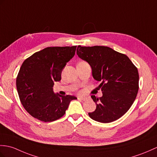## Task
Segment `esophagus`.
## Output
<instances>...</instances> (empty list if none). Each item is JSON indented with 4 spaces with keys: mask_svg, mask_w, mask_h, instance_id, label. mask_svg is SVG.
I'll return each mask as SVG.
<instances>
[{
    "mask_svg": "<svg viewBox=\"0 0 157 157\" xmlns=\"http://www.w3.org/2000/svg\"><path fill=\"white\" fill-rule=\"evenodd\" d=\"M78 100H81V101H85L86 100V98H82V97H78Z\"/></svg>",
    "mask_w": 157,
    "mask_h": 157,
    "instance_id": "1",
    "label": "esophagus"
}]
</instances>
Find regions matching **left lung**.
Returning <instances> with one entry per match:
<instances>
[{
	"mask_svg": "<svg viewBox=\"0 0 157 157\" xmlns=\"http://www.w3.org/2000/svg\"><path fill=\"white\" fill-rule=\"evenodd\" d=\"M77 55L89 63L94 79L100 82L102 92L100 98L92 96L96 104L90 117L101 123L118 120L127 112L138 91L139 75L137 68L126 55L105 46L82 47Z\"/></svg>",
	"mask_w": 157,
	"mask_h": 157,
	"instance_id": "left-lung-1",
	"label": "left lung"
}]
</instances>
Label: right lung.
I'll use <instances>...</instances> for the list:
<instances>
[{
	"label": "right lung",
	"mask_w": 157,
	"mask_h": 157,
	"mask_svg": "<svg viewBox=\"0 0 157 157\" xmlns=\"http://www.w3.org/2000/svg\"><path fill=\"white\" fill-rule=\"evenodd\" d=\"M76 46L49 47L25 59L18 74L16 84L21 102L33 117L45 122L62 117L69 104L77 98L53 92L55 82L74 56Z\"/></svg>",
	"instance_id": "add662e5"
}]
</instances>
